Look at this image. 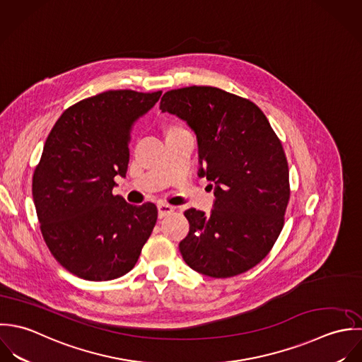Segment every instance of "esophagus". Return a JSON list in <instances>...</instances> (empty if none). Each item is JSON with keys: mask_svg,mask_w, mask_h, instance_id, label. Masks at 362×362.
Returning a JSON list of instances; mask_svg holds the SVG:
<instances>
[{"mask_svg": "<svg viewBox=\"0 0 362 362\" xmlns=\"http://www.w3.org/2000/svg\"><path fill=\"white\" fill-rule=\"evenodd\" d=\"M173 210H175V207L170 206V204H166L163 202L158 203V216H159V218L166 217L168 214L173 213Z\"/></svg>", "mask_w": 362, "mask_h": 362, "instance_id": "obj_1", "label": "esophagus"}]
</instances>
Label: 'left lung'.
<instances>
[{
	"label": "left lung",
	"mask_w": 362,
	"mask_h": 362,
	"mask_svg": "<svg viewBox=\"0 0 362 362\" xmlns=\"http://www.w3.org/2000/svg\"><path fill=\"white\" fill-rule=\"evenodd\" d=\"M159 109L194 132L199 176L214 183L210 214L185 211L190 229L179 243L183 260L216 279L247 272L267 256L284 225L289 173L283 145L253 102L219 88L168 90Z\"/></svg>",
	"instance_id": "left-lung-1"
}]
</instances>
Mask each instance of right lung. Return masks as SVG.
Returning a JSON list of instances; mask_svg holds the SVG:
<instances>
[{"label":"right lung","instance_id":"right-lung-1","mask_svg":"<svg viewBox=\"0 0 362 362\" xmlns=\"http://www.w3.org/2000/svg\"><path fill=\"white\" fill-rule=\"evenodd\" d=\"M162 92L107 90L69 107L52 129L35 169L32 194L43 239L79 279L129 273L155 226V204L133 206L112 193L126 177L134 124Z\"/></svg>","mask_w":362,"mask_h":362}]
</instances>
